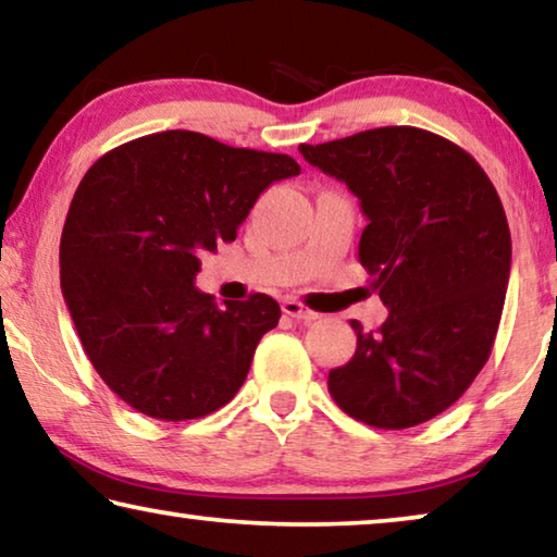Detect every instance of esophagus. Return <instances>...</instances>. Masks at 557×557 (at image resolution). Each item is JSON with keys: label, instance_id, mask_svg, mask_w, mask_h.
Masks as SVG:
<instances>
[{"label": "esophagus", "instance_id": "obj_1", "mask_svg": "<svg viewBox=\"0 0 557 557\" xmlns=\"http://www.w3.org/2000/svg\"><path fill=\"white\" fill-rule=\"evenodd\" d=\"M282 312L289 314V318L300 320V322H314V320L320 318L318 312H312L310 307H305L302 302L293 300V297H287V300H282Z\"/></svg>", "mask_w": 557, "mask_h": 557}]
</instances>
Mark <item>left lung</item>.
Instances as JSON below:
<instances>
[{
	"instance_id": "left-lung-1",
	"label": "left lung",
	"mask_w": 557,
	"mask_h": 557,
	"mask_svg": "<svg viewBox=\"0 0 557 557\" xmlns=\"http://www.w3.org/2000/svg\"><path fill=\"white\" fill-rule=\"evenodd\" d=\"M312 168L345 182L368 218L358 257L389 310L330 370L332 400L372 428L433 420L491 358L510 280V230L493 182L450 139L377 127L300 145Z\"/></svg>"
}]
</instances>
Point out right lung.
Instances as JSON below:
<instances>
[{"mask_svg": "<svg viewBox=\"0 0 557 557\" xmlns=\"http://www.w3.org/2000/svg\"><path fill=\"white\" fill-rule=\"evenodd\" d=\"M295 174L293 157L187 129L132 139L89 168L62 230V295L89 362L129 408L195 420L243 387L280 305L255 293L218 307L195 287L199 257Z\"/></svg>", "mask_w": 557, "mask_h": 557, "instance_id": "right-lung-1", "label": "right lung"}]
</instances>
